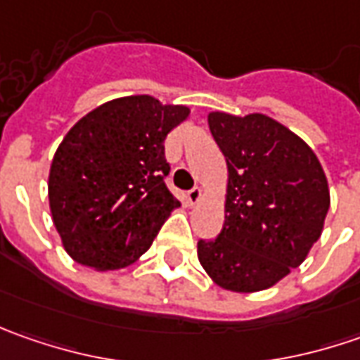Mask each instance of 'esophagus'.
<instances>
[{
    "mask_svg": "<svg viewBox=\"0 0 360 360\" xmlns=\"http://www.w3.org/2000/svg\"><path fill=\"white\" fill-rule=\"evenodd\" d=\"M186 198H188V202H190V206L198 204V202L202 200V190L200 188H192V190H188Z\"/></svg>",
    "mask_w": 360,
    "mask_h": 360,
    "instance_id": "34e87169",
    "label": "esophagus"
}]
</instances>
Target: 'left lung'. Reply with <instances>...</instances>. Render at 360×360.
<instances>
[{
    "label": "left lung",
    "instance_id": "obj_1",
    "mask_svg": "<svg viewBox=\"0 0 360 360\" xmlns=\"http://www.w3.org/2000/svg\"><path fill=\"white\" fill-rule=\"evenodd\" d=\"M208 126L229 166L226 216L214 240H198V260L226 290H264L321 238L326 176L311 146L264 114L210 112Z\"/></svg>",
    "mask_w": 360,
    "mask_h": 360
}]
</instances>
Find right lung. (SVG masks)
I'll use <instances>...</instances> for the list:
<instances>
[{"mask_svg":"<svg viewBox=\"0 0 360 360\" xmlns=\"http://www.w3.org/2000/svg\"><path fill=\"white\" fill-rule=\"evenodd\" d=\"M190 114L152 96L98 105L51 160L49 210L65 252L96 270L124 269L152 246L180 202L164 178V140Z\"/></svg>","mask_w":360,"mask_h":360,"instance_id":"1","label":"right lung"}]
</instances>
